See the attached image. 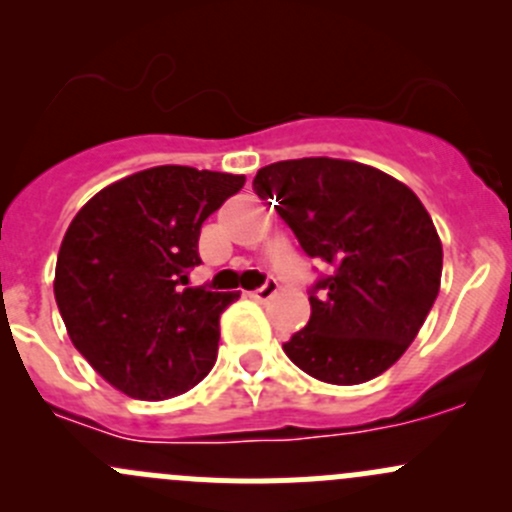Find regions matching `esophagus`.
Segmentation results:
<instances>
[{
    "instance_id": "1",
    "label": "esophagus",
    "mask_w": 512,
    "mask_h": 512,
    "mask_svg": "<svg viewBox=\"0 0 512 512\" xmlns=\"http://www.w3.org/2000/svg\"><path fill=\"white\" fill-rule=\"evenodd\" d=\"M275 292H277V282L275 280H267L265 285L257 287L255 292H250V297L257 299V302H267V299H270Z\"/></svg>"
}]
</instances>
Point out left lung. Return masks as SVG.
I'll use <instances>...</instances> for the list:
<instances>
[{
  "instance_id": "1",
  "label": "left lung",
  "mask_w": 512,
  "mask_h": 512,
  "mask_svg": "<svg viewBox=\"0 0 512 512\" xmlns=\"http://www.w3.org/2000/svg\"><path fill=\"white\" fill-rule=\"evenodd\" d=\"M252 190L327 272L309 287L312 317L282 344L309 376L364 384L414 342L441 287L443 250L431 215L391 175L337 158L280 160Z\"/></svg>"
}]
</instances>
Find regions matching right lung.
Here are the masks:
<instances>
[{
    "instance_id": "1",
    "label": "right lung",
    "mask_w": 512,
    "mask_h": 512,
    "mask_svg": "<svg viewBox=\"0 0 512 512\" xmlns=\"http://www.w3.org/2000/svg\"><path fill=\"white\" fill-rule=\"evenodd\" d=\"M245 175L158 165L108 185L76 213L54 294L74 347L118 391L160 401L218 359L220 314L237 292L185 287L205 220Z\"/></svg>"
}]
</instances>
